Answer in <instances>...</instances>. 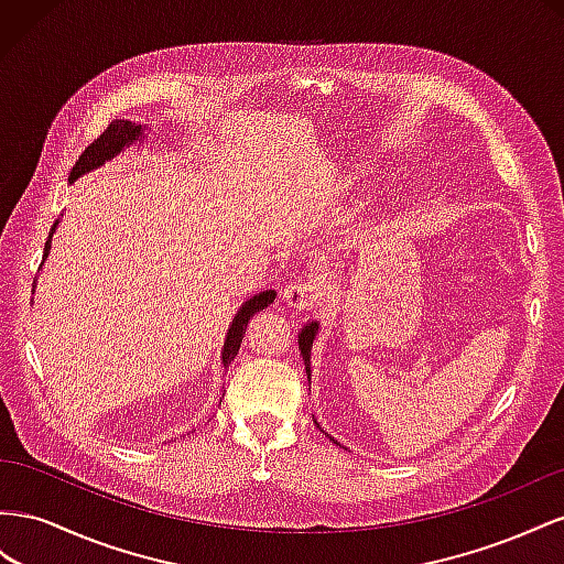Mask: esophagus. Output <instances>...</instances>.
I'll return each instance as SVG.
<instances>
[{"label": "esophagus", "mask_w": 564, "mask_h": 564, "mask_svg": "<svg viewBox=\"0 0 564 564\" xmlns=\"http://www.w3.org/2000/svg\"><path fill=\"white\" fill-rule=\"evenodd\" d=\"M283 302L288 304V307H291L293 312H302V310H307V307H312V302H314V293H312V285L310 283H304V281H295V283H288L285 288H283Z\"/></svg>", "instance_id": "esophagus-1"}]
</instances>
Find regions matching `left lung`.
Listing matches in <instances>:
<instances>
[{"instance_id":"1","label":"left lung","mask_w":564,"mask_h":564,"mask_svg":"<svg viewBox=\"0 0 564 564\" xmlns=\"http://www.w3.org/2000/svg\"><path fill=\"white\" fill-rule=\"evenodd\" d=\"M316 333H318V324H316V321H312V324H307V326L300 330V340H297L300 343V351H302V359H304V368H307V376H312V371H310V354H312V345H314Z\"/></svg>"}]
</instances>
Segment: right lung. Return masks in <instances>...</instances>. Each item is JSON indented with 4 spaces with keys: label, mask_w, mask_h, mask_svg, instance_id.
I'll list each match as a JSON object with an SVG mask.
<instances>
[{
    "label": "right lung",
    "mask_w": 564,
    "mask_h": 564,
    "mask_svg": "<svg viewBox=\"0 0 564 564\" xmlns=\"http://www.w3.org/2000/svg\"><path fill=\"white\" fill-rule=\"evenodd\" d=\"M143 130H147V127L134 124L130 120H112L106 127V132L99 139H94L89 147L83 151V155L77 158V163L70 170V180L68 182L73 184L77 176H83V174H87V172H91L96 167H101L104 163H108L110 158H116L124 149H130L132 143L141 141ZM56 227H58V219L54 221L50 240H46V243H44V257L50 254V250H52V236H54ZM273 300H276V293H273V291L257 293L254 297L243 302V307L236 312L231 326H229V333H227V340H224V349H221V364H224V368H227L236 359V354L240 349V343H243V333L248 328V321L257 312H262L264 307H269Z\"/></svg>",
    "instance_id": "obj_1"
}]
</instances>
